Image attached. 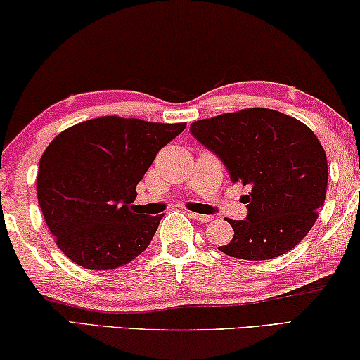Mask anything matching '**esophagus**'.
Here are the masks:
<instances>
[{
	"mask_svg": "<svg viewBox=\"0 0 360 360\" xmlns=\"http://www.w3.org/2000/svg\"><path fill=\"white\" fill-rule=\"evenodd\" d=\"M191 217L200 223H208L213 219V217H210V214H202V213H191Z\"/></svg>",
	"mask_w": 360,
	"mask_h": 360,
	"instance_id": "1",
	"label": "esophagus"
}]
</instances>
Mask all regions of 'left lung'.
Wrapping results in <instances>:
<instances>
[{
	"mask_svg": "<svg viewBox=\"0 0 360 360\" xmlns=\"http://www.w3.org/2000/svg\"><path fill=\"white\" fill-rule=\"evenodd\" d=\"M198 142L221 158L233 182L249 187V214L229 219L223 254L270 260L302 240L319 218L328 186L326 153L312 129L284 112L248 108L191 124Z\"/></svg>",
	"mask_w": 360,
	"mask_h": 360,
	"instance_id": "8db88e82",
	"label": "left lung"
}]
</instances>
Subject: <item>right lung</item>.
Masks as SVG:
<instances>
[{
    "instance_id": "add662e5",
    "label": "right lung",
    "mask_w": 360,
    "mask_h": 360,
    "mask_svg": "<svg viewBox=\"0 0 360 360\" xmlns=\"http://www.w3.org/2000/svg\"><path fill=\"white\" fill-rule=\"evenodd\" d=\"M186 122L101 116L53 139L37 174V197L63 254L87 270H112L141 255L163 214L134 212L137 182Z\"/></svg>"
}]
</instances>
